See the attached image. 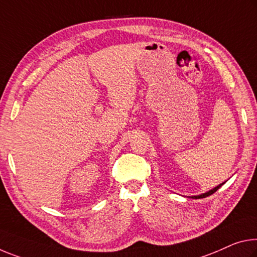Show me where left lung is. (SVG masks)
Here are the masks:
<instances>
[{"instance_id": "obj_1", "label": "left lung", "mask_w": 257, "mask_h": 257, "mask_svg": "<svg viewBox=\"0 0 257 257\" xmlns=\"http://www.w3.org/2000/svg\"><path fill=\"white\" fill-rule=\"evenodd\" d=\"M223 184H224V183H222V184H219V185H218V186H216V187H214L213 190L208 191V192L202 193V194H199V195H194V197H192V198H193V199H201V198H206V197H208V195H210V194H213V193L216 192V191H217V190L219 189V187H221Z\"/></svg>"}]
</instances>
